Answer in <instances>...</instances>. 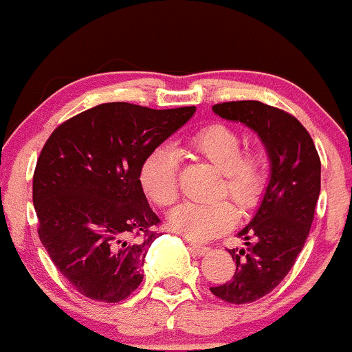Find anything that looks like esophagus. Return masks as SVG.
I'll list each match as a JSON object with an SVG mask.
<instances>
[{
    "label": "esophagus",
    "instance_id": "esophagus-1",
    "mask_svg": "<svg viewBox=\"0 0 352 352\" xmlns=\"http://www.w3.org/2000/svg\"><path fill=\"white\" fill-rule=\"evenodd\" d=\"M189 250H191L197 256H204L211 251V248L204 246V244H199V243H189Z\"/></svg>",
    "mask_w": 352,
    "mask_h": 352
}]
</instances>
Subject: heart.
<instances>
[{"mask_svg": "<svg viewBox=\"0 0 352 352\" xmlns=\"http://www.w3.org/2000/svg\"><path fill=\"white\" fill-rule=\"evenodd\" d=\"M241 134L221 123L208 124L188 140V149L203 157L223 176L219 192H229L243 209L261 199L270 176V157L263 146L241 151ZM144 192L157 206H171L179 195L177 160L173 149L156 148L146 157L140 171ZM238 221V209L228 199L214 203H183L169 214V228L189 239L206 241L223 234Z\"/></svg>", "mask_w": 352, "mask_h": 352, "instance_id": "b5f03b06", "label": "heart"}]
</instances>
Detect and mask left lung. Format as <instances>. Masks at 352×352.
I'll use <instances>...</instances> for the list:
<instances>
[{"mask_svg": "<svg viewBox=\"0 0 352 352\" xmlns=\"http://www.w3.org/2000/svg\"><path fill=\"white\" fill-rule=\"evenodd\" d=\"M228 121L258 133L271 163V176L254 216L238 232L243 250H228L236 271L211 293L231 304H246L271 293L302 251L321 192V160L313 138L293 114L261 101L212 106Z\"/></svg>", "mask_w": 352, "mask_h": 352, "instance_id": "8db88e82", "label": "left lung"}]
</instances>
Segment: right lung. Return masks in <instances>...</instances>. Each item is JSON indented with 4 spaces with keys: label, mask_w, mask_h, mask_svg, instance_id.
<instances>
[{
    "label": "right lung",
    "mask_w": 352,
    "mask_h": 352,
    "mask_svg": "<svg viewBox=\"0 0 352 352\" xmlns=\"http://www.w3.org/2000/svg\"><path fill=\"white\" fill-rule=\"evenodd\" d=\"M195 113L104 102L51 133L33 176L38 234L78 293L120 302L143 281L160 218L141 186V166Z\"/></svg>",
    "instance_id": "1"
}]
</instances>
